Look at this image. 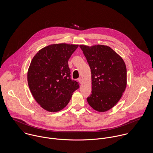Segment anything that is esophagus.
Segmentation results:
<instances>
[{
  "mask_svg": "<svg viewBox=\"0 0 153 153\" xmlns=\"http://www.w3.org/2000/svg\"><path fill=\"white\" fill-rule=\"evenodd\" d=\"M78 81L79 82L80 84H81L82 82V78H78Z\"/></svg>",
  "mask_w": 153,
  "mask_h": 153,
  "instance_id": "esophagus-1",
  "label": "esophagus"
}]
</instances>
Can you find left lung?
Masks as SVG:
<instances>
[{"instance_id": "8db88e82", "label": "left lung", "mask_w": 153, "mask_h": 153, "mask_svg": "<svg viewBox=\"0 0 153 153\" xmlns=\"http://www.w3.org/2000/svg\"><path fill=\"white\" fill-rule=\"evenodd\" d=\"M91 71L92 94L87 100L95 111L105 112L120 101L127 86L123 58L108 46L80 45Z\"/></svg>"}]
</instances>
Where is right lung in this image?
Listing matches in <instances>:
<instances>
[{
  "instance_id": "1",
  "label": "right lung",
  "mask_w": 153,
  "mask_h": 153,
  "mask_svg": "<svg viewBox=\"0 0 153 153\" xmlns=\"http://www.w3.org/2000/svg\"><path fill=\"white\" fill-rule=\"evenodd\" d=\"M78 45L51 44L40 49L28 68V86L35 101L43 109L58 112L69 103L79 86L71 79L68 60Z\"/></svg>"
}]
</instances>
